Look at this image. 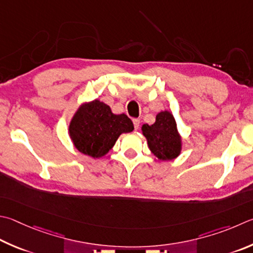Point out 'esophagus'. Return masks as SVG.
<instances>
[{
    "label": "esophagus",
    "instance_id": "esophagus-1",
    "mask_svg": "<svg viewBox=\"0 0 253 253\" xmlns=\"http://www.w3.org/2000/svg\"><path fill=\"white\" fill-rule=\"evenodd\" d=\"M132 123H134V127H135V129H138L139 126H140V121H139V119H138V118L132 119Z\"/></svg>",
    "mask_w": 253,
    "mask_h": 253
}]
</instances>
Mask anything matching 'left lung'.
Wrapping results in <instances>:
<instances>
[{"label": "left lung", "mask_w": 253, "mask_h": 253, "mask_svg": "<svg viewBox=\"0 0 253 253\" xmlns=\"http://www.w3.org/2000/svg\"><path fill=\"white\" fill-rule=\"evenodd\" d=\"M142 134L151 153L160 160H172L181 153V137L171 113L160 112L153 125L144 124Z\"/></svg>", "instance_id": "left-lung-1"}]
</instances>
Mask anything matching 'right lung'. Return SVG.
Here are the masks:
<instances>
[{
  "label": "right lung",
  "mask_w": 253,
  "mask_h": 253,
  "mask_svg": "<svg viewBox=\"0 0 253 253\" xmlns=\"http://www.w3.org/2000/svg\"><path fill=\"white\" fill-rule=\"evenodd\" d=\"M134 130L127 115H115L111 107L98 99L83 104L68 127L76 149L93 158H100L113 148L118 137Z\"/></svg>",
  "instance_id": "obj_1"
}]
</instances>
